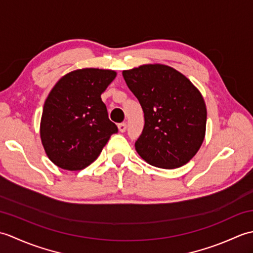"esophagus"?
<instances>
[{
  "instance_id": "34e87169",
  "label": "esophagus",
  "mask_w": 253,
  "mask_h": 253,
  "mask_svg": "<svg viewBox=\"0 0 253 253\" xmlns=\"http://www.w3.org/2000/svg\"><path fill=\"white\" fill-rule=\"evenodd\" d=\"M117 127H118V130H120L121 132H125L127 125H126V123H121V124H118Z\"/></svg>"
}]
</instances>
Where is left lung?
<instances>
[{"label":"left lung","mask_w":253,"mask_h":253,"mask_svg":"<svg viewBox=\"0 0 253 253\" xmlns=\"http://www.w3.org/2000/svg\"><path fill=\"white\" fill-rule=\"evenodd\" d=\"M123 77L140 103L144 127L135 143L147 163L173 169L195 157L206 137L207 106L185 75L164 64H144Z\"/></svg>","instance_id":"8db88e82"}]
</instances>
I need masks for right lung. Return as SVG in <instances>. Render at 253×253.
Listing matches in <instances>:
<instances>
[{"label":"right lung","mask_w":253,"mask_h":253,"mask_svg":"<svg viewBox=\"0 0 253 253\" xmlns=\"http://www.w3.org/2000/svg\"><path fill=\"white\" fill-rule=\"evenodd\" d=\"M112 69L83 68L58 80L44 102L40 138L52 163L80 170L98 159L117 126L101 94L115 79Z\"/></svg>","instance_id":"obj_1"}]
</instances>
